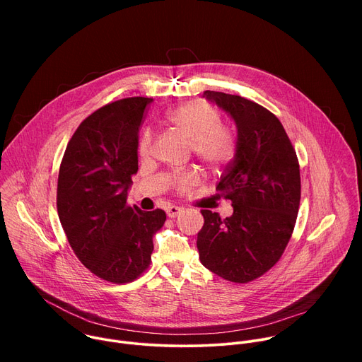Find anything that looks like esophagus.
<instances>
[{
  "mask_svg": "<svg viewBox=\"0 0 362 362\" xmlns=\"http://www.w3.org/2000/svg\"><path fill=\"white\" fill-rule=\"evenodd\" d=\"M180 212H182V208H179V206H169L166 209V214L169 218H176Z\"/></svg>",
  "mask_w": 362,
  "mask_h": 362,
  "instance_id": "1",
  "label": "esophagus"
}]
</instances>
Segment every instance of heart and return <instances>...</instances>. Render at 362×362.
Returning <instances> with one entry per match:
<instances>
[{
  "label": "heart",
  "instance_id": "heart-1",
  "mask_svg": "<svg viewBox=\"0 0 362 362\" xmlns=\"http://www.w3.org/2000/svg\"><path fill=\"white\" fill-rule=\"evenodd\" d=\"M166 123L192 141L196 158L211 169H221L232 162L236 153V137L228 127L222 126L221 115L206 103H192L166 115ZM151 150V134L143 132L139 141V153L147 156ZM199 180L194 170L180 173L175 177L179 192H189Z\"/></svg>",
  "mask_w": 362,
  "mask_h": 362
}]
</instances>
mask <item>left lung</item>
Here are the masks:
<instances>
[{
  "mask_svg": "<svg viewBox=\"0 0 362 362\" xmlns=\"http://www.w3.org/2000/svg\"><path fill=\"white\" fill-rule=\"evenodd\" d=\"M209 100L235 122L236 153L216 190L232 200L222 219L200 211V262L218 276L246 284L268 272L282 256L295 228L300 175L295 148L275 115L240 95L206 90Z\"/></svg>",
  "mask_w": 362,
  "mask_h": 362,
  "instance_id": "1",
  "label": "left lung"
}]
</instances>
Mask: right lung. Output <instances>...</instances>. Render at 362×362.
<instances>
[{
    "instance_id": "right-lung-1",
    "label": "right lung",
    "mask_w": 362,
    "mask_h": 362,
    "mask_svg": "<svg viewBox=\"0 0 362 362\" xmlns=\"http://www.w3.org/2000/svg\"><path fill=\"white\" fill-rule=\"evenodd\" d=\"M153 98H122L91 113L74 132L60 165L57 212L70 246L95 276L113 284L139 278L150 265L162 209L127 204L137 173L139 129Z\"/></svg>"
}]
</instances>
